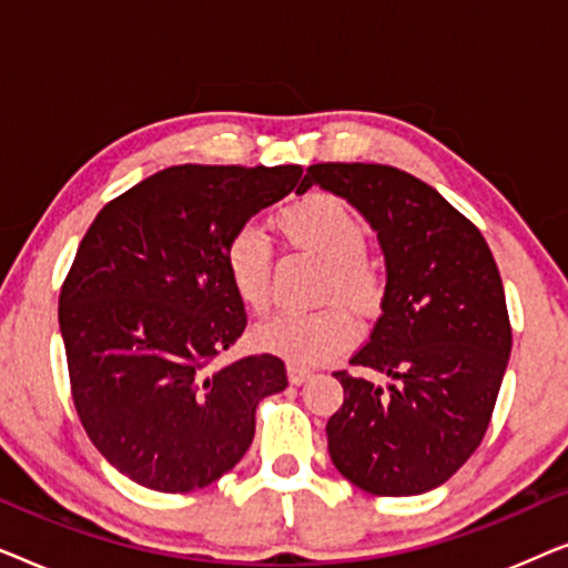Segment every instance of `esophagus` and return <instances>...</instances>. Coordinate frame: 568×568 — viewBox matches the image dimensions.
I'll use <instances>...</instances> for the list:
<instances>
[{
    "mask_svg": "<svg viewBox=\"0 0 568 568\" xmlns=\"http://www.w3.org/2000/svg\"><path fill=\"white\" fill-rule=\"evenodd\" d=\"M310 379V372L307 369H300V367H290V383L292 385H302Z\"/></svg>",
    "mask_w": 568,
    "mask_h": 568,
    "instance_id": "obj_1",
    "label": "esophagus"
}]
</instances>
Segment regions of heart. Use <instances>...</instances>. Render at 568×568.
<instances>
[{
    "mask_svg": "<svg viewBox=\"0 0 568 568\" xmlns=\"http://www.w3.org/2000/svg\"><path fill=\"white\" fill-rule=\"evenodd\" d=\"M294 251L323 261L317 297L338 300L359 315L375 313L383 300V276L367 255V227L338 196L310 193L274 216ZM271 245L258 230L243 227L224 247V268L237 300L255 315L271 307ZM356 341V321L346 307H317L313 313H282L255 328V344L282 356L292 367H317L344 354Z\"/></svg>",
    "mask_w": 568,
    "mask_h": 568,
    "instance_id": "heart-1",
    "label": "heart"
}]
</instances>
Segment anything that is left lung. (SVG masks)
Listing matches in <instances>:
<instances>
[{
  "label": "left lung",
  "mask_w": 568,
  "mask_h": 568,
  "mask_svg": "<svg viewBox=\"0 0 568 568\" xmlns=\"http://www.w3.org/2000/svg\"><path fill=\"white\" fill-rule=\"evenodd\" d=\"M310 185L346 199L377 232L387 284L383 315L354 367L333 372L344 403L328 418L341 476L375 496L445 484L484 439L511 352L499 268L476 224L432 185L390 165L321 162Z\"/></svg>",
  "instance_id": "8db88e82"
}]
</instances>
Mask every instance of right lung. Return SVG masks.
<instances>
[{"label":"right lung","mask_w":568,"mask_h":568,"mask_svg":"<svg viewBox=\"0 0 568 568\" xmlns=\"http://www.w3.org/2000/svg\"><path fill=\"white\" fill-rule=\"evenodd\" d=\"M300 165H175L100 209L59 294L77 416L115 470L189 494L235 468L278 356L212 367L243 336L224 247L300 183Z\"/></svg>","instance_id":"obj_1"}]
</instances>
